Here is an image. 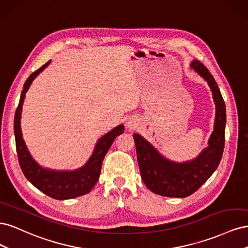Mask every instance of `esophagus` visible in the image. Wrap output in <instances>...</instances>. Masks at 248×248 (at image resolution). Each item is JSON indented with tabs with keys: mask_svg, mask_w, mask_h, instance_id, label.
<instances>
[{
	"mask_svg": "<svg viewBox=\"0 0 248 248\" xmlns=\"http://www.w3.org/2000/svg\"><path fill=\"white\" fill-rule=\"evenodd\" d=\"M127 127H128V128H130V129H132V128H134V124L132 122H127Z\"/></svg>",
	"mask_w": 248,
	"mask_h": 248,
	"instance_id": "1",
	"label": "esophagus"
}]
</instances>
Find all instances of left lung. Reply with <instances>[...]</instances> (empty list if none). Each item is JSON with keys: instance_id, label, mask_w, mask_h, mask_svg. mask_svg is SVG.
<instances>
[{"instance_id": "1", "label": "left lung", "mask_w": 248, "mask_h": 248, "mask_svg": "<svg viewBox=\"0 0 248 248\" xmlns=\"http://www.w3.org/2000/svg\"><path fill=\"white\" fill-rule=\"evenodd\" d=\"M191 67L207 80L216 104L214 131L209 140V147L194 160L176 163L163 158L140 134H133L142 181L150 190L163 197L186 198L196 192L215 171L223 153L226 104L214 78L206 67L198 60L192 62Z\"/></svg>"}]
</instances>
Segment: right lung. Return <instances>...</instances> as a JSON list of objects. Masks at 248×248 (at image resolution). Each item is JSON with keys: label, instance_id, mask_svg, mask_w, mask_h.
<instances>
[{"label": "right lung", "instance_id": "1", "mask_svg": "<svg viewBox=\"0 0 248 248\" xmlns=\"http://www.w3.org/2000/svg\"><path fill=\"white\" fill-rule=\"evenodd\" d=\"M49 62L41 66L39 69L34 71L26 80L22 90L19 103L17 106L16 116H14V134H16V144L17 157L20 169L26 178L36 188L41 190L46 196L56 200H68L78 198L92 190L100 176L102 160L106 156L115 139L122 134L124 126L119 125L115 129L109 131L97 142L96 148L91 158L86 166L73 171H55L44 170L35 162L30 155L28 149L22 140L20 129V114L26 92L31 85L33 79L38 76Z\"/></svg>", "mask_w": 248, "mask_h": 248}]
</instances>
